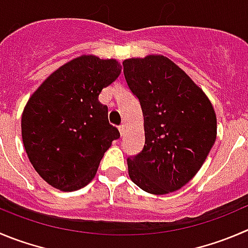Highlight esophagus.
I'll return each mask as SVG.
<instances>
[{
	"label": "esophagus",
	"instance_id": "esophagus-1",
	"mask_svg": "<svg viewBox=\"0 0 248 248\" xmlns=\"http://www.w3.org/2000/svg\"><path fill=\"white\" fill-rule=\"evenodd\" d=\"M118 129H119V133L122 136L125 134V125H124V124H122V125L118 126Z\"/></svg>",
	"mask_w": 248,
	"mask_h": 248
}]
</instances>
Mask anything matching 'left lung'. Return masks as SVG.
<instances>
[{"label": "left lung", "instance_id": "left-lung-1", "mask_svg": "<svg viewBox=\"0 0 248 248\" xmlns=\"http://www.w3.org/2000/svg\"><path fill=\"white\" fill-rule=\"evenodd\" d=\"M124 77L143 114L145 146L128 158L129 176L143 191L179 190L201 169L217 139V117L206 93L161 55L129 58Z\"/></svg>", "mask_w": 248, "mask_h": 248}]
</instances>
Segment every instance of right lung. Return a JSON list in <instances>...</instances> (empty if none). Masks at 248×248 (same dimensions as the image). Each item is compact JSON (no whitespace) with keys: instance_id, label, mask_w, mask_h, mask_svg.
Wrapping results in <instances>:
<instances>
[{"instance_id":"1","label":"right lung","mask_w":248,"mask_h":248,"mask_svg":"<svg viewBox=\"0 0 248 248\" xmlns=\"http://www.w3.org/2000/svg\"><path fill=\"white\" fill-rule=\"evenodd\" d=\"M122 72L115 60L82 55L52 73L30 96L22 114V138L35 170L52 187L75 191L96 175L120 136L98 101Z\"/></svg>"}]
</instances>
